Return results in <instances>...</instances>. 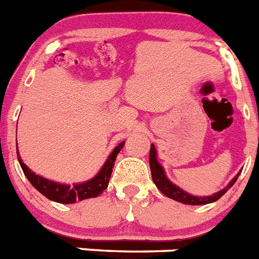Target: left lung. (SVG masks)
<instances>
[{"label":"left lung","mask_w":259,"mask_h":259,"mask_svg":"<svg viewBox=\"0 0 259 259\" xmlns=\"http://www.w3.org/2000/svg\"><path fill=\"white\" fill-rule=\"evenodd\" d=\"M149 166H151L152 171V180H153L154 185L157 186V189L160 190L163 195H166L167 198L173 199V200H177V202H181L183 204H190V205H202V204H208V203L216 202L219 199L222 198L229 189H231L233 185L237 181L238 176L233 178V180L229 182V185L227 187H224L223 190H220L219 193L213 194V195L209 196H195L191 195V194L183 191L182 189H180L178 186H176L173 182H170L167 180L166 174L163 171V167L161 166L158 161H157V152L156 148H154L153 144H151V152H149Z\"/></svg>","instance_id":"1"}]
</instances>
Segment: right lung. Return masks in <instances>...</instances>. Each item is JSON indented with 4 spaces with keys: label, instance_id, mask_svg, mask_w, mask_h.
I'll use <instances>...</instances> for the list:
<instances>
[{
    "label": "right lung",
    "instance_id": "add662e5",
    "mask_svg": "<svg viewBox=\"0 0 259 259\" xmlns=\"http://www.w3.org/2000/svg\"><path fill=\"white\" fill-rule=\"evenodd\" d=\"M123 145H124V141H121V143L116 145V148H115L114 151L111 152V154L108 156L107 160H106L102 169L99 170V173L94 178L86 181L83 183H76V185H72V186L64 185V183L54 182V181L46 180L43 177L37 176V174L31 171L24 165L23 161L19 157V152H17V156H18L19 165H21L22 170H23L24 176L27 177V180L30 181L31 185L39 193L43 194L50 200H54V202L70 204V203L79 202V200H83V199L97 198V196L101 195L107 189L108 181L111 178L115 160H116V156H118L121 148H123Z\"/></svg>",
    "mask_w": 259,
    "mask_h": 259
}]
</instances>
